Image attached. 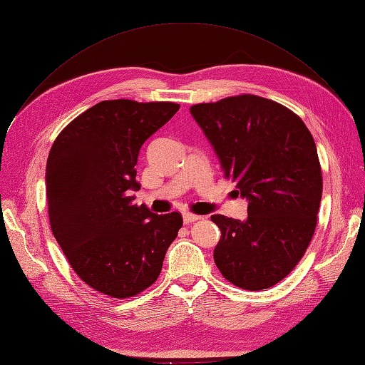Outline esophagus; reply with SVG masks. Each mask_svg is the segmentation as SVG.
<instances>
[{"instance_id":"34e87169","label":"esophagus","mask_w":365,"mask_h":365,"mask_svg":"<svg viewBox=\"0 0 365 365\" xmlns=\"http://www.w3.org/2000/svg\"><path fill=\"white\" fill-rule=\"evenodd\" d=\"M200 219H202V216H198V215H194V213H183V222H185V225L192 224V222L200 220Z\"/></svg>"}]
</instances>
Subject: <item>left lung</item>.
<instances>
[{
	"instance_id": "left-lung-1",
	"label": "left lung",
	"mask_w": 365,
	"mask_h": 365,
	"mask_svg": "<svg viewBox=\"0 0 365 365\" xmlns=\"http://www.w3.org/2000/svg\"><path fill=\"white\" fill-rule=\"evenodd\" d=\"M227 179L249 201L247 217L213 215L220 230L215 264L247 291L274 287L306 253L322 198L314 140L292 110L258 95L191 107Z\"/></svg>"
}]
</instances>
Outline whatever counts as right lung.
Wrapping results in <instances>:
<instances>
[{
	"instance_id": "add662e5",
	"label": "right lung",
	"mask_w": 365,
	"mask_h": 365,
	"mask_svg": "<svg viewBox=\"0 0 365 365\" xmlns=\"http://www.w3.org/2000/svg\"><path fill=\"white\" fill-rule=\"evenodd\" d=\"M180 108L110 100L59 133L46 165L51 228L76 274L95 291L130 298L155 283L182 215L137 205L140 148Z\"/></svg>"
}]
</instances>
